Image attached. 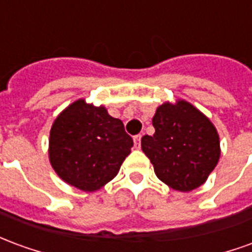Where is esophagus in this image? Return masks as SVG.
Returning <instances> with one entry per match:
<instances>
[{"instance_id":"34e87169","label":"esophagus","mask_w":252,"mask_h":252,"mask_svg":"<svg viewBox=\"0 0 252 252\" xmlns=\"http://www.w3.org/2000/svg\"><path fill=\"white\" fill-rule=\"evenodd\" d=\"M140 139H142V136H140V135H136V136L133 137V142H135V148H140Z\"/></svg>"}]
</instances>
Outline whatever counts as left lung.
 <instances>
[{
	"label": "left lung",
	"mask_w": 252,
	"mask_h": 252,
	"mask_svg": "<svg viewBox=\"0 0 252 252\" xmlns=\"http://www.w3.org/2000/svg\"><path fill=\"white\" fill-rule=\"evenodd\" d=\"M153 126L155 133L142 137V150L157 177L178 191L200 188L220 159L216 126L185 99L159 105Z\"/></svg>",
	"instance_id": "left-lung-1"
}]
</instances>
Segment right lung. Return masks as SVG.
<instances>
[{
  "instance_id": "1",
  "label": "right lung",
  "mask_w": 252,
  "mask_h": 252,
  "mask_svg": "<svg viewBox=\"0 0 252 252\" xmlns=\"http://www.w3.org/2000/svg\"><path fill=\"white\" fill-rule=\"evenodd\" d=\"M132 137L124 124L83 98L63 109L50 131L48 158L66 184L83 191H95L115 178L131 154Z\"/></svg>"
}]
</instances>
